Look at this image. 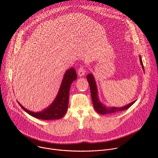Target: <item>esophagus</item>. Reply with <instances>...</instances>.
Instances as JSON below:
<instances>
[{"mask_svg":"<svg viewBox=\"0 0 158 158\" xmlns=\"http://www.w3.org/2000/svg\"><path fill=\"white\" fill-rule=\"evenodd\" d=\"M85 70L83 68V67H80L77 71V74L80 77L84 76L85 74Z\"/></svg>","mask_w":158,"mask_h":158,"instance_id":"34e87169","label":"esophagus"}]
</instances>
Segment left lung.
Here are the masks:
<instances>
[{"mask_svg":"<svg viewBox=\"0 0 158 158\" xmlns=\"http://www.w3.org/2000/svg\"><path fill=\"white\" fill-rule=\"evenodd\" d=\"M139 60H140V62H141V64L142 66V68H143V71H144V68L143 66L142 59L140 56H139ZM87 79L88 81V82H89V84L90 86V89H91V98H92L94 107L95 110H96V112H98V113L100 114L103 115V114H106L114 113V112H117L126 110V109H128L129 107H130L136 101V100L134 101L133 102H131V103H129L123 107H121L106 106L104 104H102L100 101V100L99 99L98 87H97L96 82V81H95L93 74H87Z\"/></svg>","mask_w":158,"mask_h":158,"instance_id":"1","label":"left lung"}]
</instances>
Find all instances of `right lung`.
I'll list each match as a JSON object with an SVG mask.
<instances>
[{"mask_svg":"<svg viewBox=\"0 0 158 158\" xmlns=\"http://www.w3.org/2000/svg\"><path fill=\"white\" fill-rule=\"evenodd\" d=\"M77 78L73 67L67 70L64 75L58 93L50 106L39 112H33L26 109L18 101L20 106L34 118L43 120H53L62 118L65 114L69 103V90L73 81Z\"/></svg>","mask_w":158,"mask_h":158,"instance_id":"add662e5","label":"right lung"}]
</instances>
